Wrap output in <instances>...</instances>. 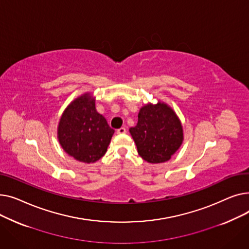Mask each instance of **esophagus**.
I'll list each match as a JSON object with an SVG mask.
<instances>
[{
  "instance_id": "esophagus-1",
  "label": "esophagus",
  "mask_w": 249,
  "mask_h": 249,
  "mask_svg": "<svg viewBox=\"0 0 249 249\" xmlns=\"http://www.w3.org/2000/svg\"><path fill=\"white\" fill-rule=\"evenodd\" d=\"M125 132H126V128H124V127H121L119 129H117V133L118 134H124Z\"/></svg>"
}]
</instances>
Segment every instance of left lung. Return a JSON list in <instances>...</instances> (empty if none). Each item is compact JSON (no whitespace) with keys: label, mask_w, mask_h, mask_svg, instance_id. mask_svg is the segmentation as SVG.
<instances>
[{"label":"left lung","mask_w":249,"mask_h":249,"mask_svg":"<svg viewBox=\"0 0 249 249\" xmlns=\"http://www.w3.org/2000/svg\"><path fill=\"white\" fill-rule=\"evenodd\" d=\"M141 158L151 163L167 161L182 142V128L176 113L163 103L145 105L138 122L129 129Z\"/></svg>","instance_id":"8db88e82"}]
</instances>
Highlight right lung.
Instances as JSON below:
<instances>
[{"mask_svg": "<svg viewBox=\"0 0 249 249\" xmlns=\"http://www.w3.org/2000/svg\"><path fill=\"white\" fill-rule=\"evenodd\" d=\"M89 94L75 99L61 116L58 139L61 147L78 161L89 163L106 153L114 134L106 119L96 111Z\"/></svg>", "mask_w": 249, "mask_h": 249, "instance_id": "right-lung-1", "label": "right lung"}]
</instances>
